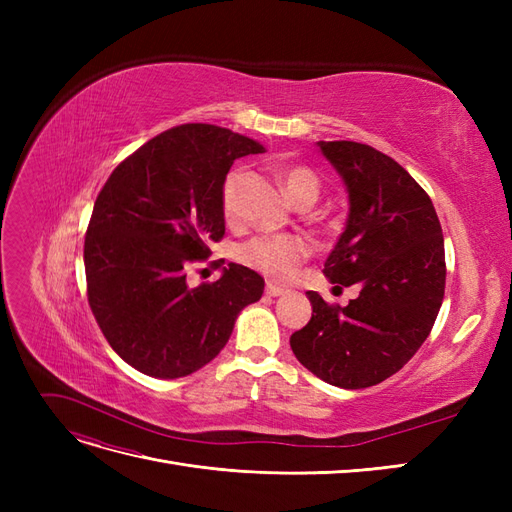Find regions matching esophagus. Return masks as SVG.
Returning a JSON list of instances; mask_svg holds the SVG:
<instances>
[{
	"instance_id": "34e87169",
	"label": "esophagus",
	"mask_w": 512,
	"mask_h": 512,
	"mask_svg": "<svg viewBox=\"0 0 512 512\" xmlns=\"http://www.w3.org/2000/svg\"><path fill=\"white\" fill-rule=\"evenodd\" d=\"M265 292H267V297H282V294L286 292V288H282V286H277V284H267V288H265Z\"/></svg>"
}]
</instances>
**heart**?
Returning <instances> with one entry per match:
<instances>
[{
	"label": "heart",
	"instance_id": "heart-1",
	"mask_svg": "<svg viewBox=\"0 0 512 512\" xmlns=\"http://www.w3.org/2000/svg\"><path fill=\"white\" fill-rule=\"evenodd\" d=\"M241 170H232L222 188V207L226 218L235 215V194ZM280 181L286 196L294 205H314L320 194L318 177L303 166H284ZM309 256V243L301 235H260L239 247V258L247 267L260 271L273 280H288L301 262Z\"/></svg>",
	"mask_w": 512,
	"mask_h": 512
}]
</instances>
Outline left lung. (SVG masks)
<instances>
[{"label": "left lung", "mask_w": 512, "mask_h": 512, "mask_svg": "<svg viewBox=\"0 0 512 512\" xmlns=\"http://www.w3.org/2000/svg\"><path fill=\"white\" fill-rule=\"evenodd\" d=\"M316 147L350 205L324 275L361 292L339 307L309 290L312 320L292 333L290 348L320 380L367 389L397 374L436 322L446 282L442 226L425 190L382 151L352 141Z\"/></svg>", "instance_id": "obj_1"}]
</instances>
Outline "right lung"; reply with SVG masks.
Instances as JSON below:
<instances>
[{
  "mask_svg": "<svg viewBox=\"0 0 512 512\" xmlns=\"http://www.w3.org/2000/svg\"><path fill=\"white\" fill-rule=\"evenodd\" d=\"M254 138L185 123L151 138L104 183L85 237L87 297L106 342L151 378L194 374L220 354L241 309L265 280L230 262L218 282L188 286L185 271L224 237L222 188Z\"/></svg>",
  "mask_w": 512,
  "mask_h": 512,
  "instance_id": "1",
  "label": "right lung"
}]
</instances>
